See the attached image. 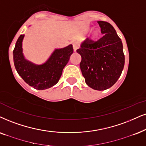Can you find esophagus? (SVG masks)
<instances>
[{"mask_svg": "<svg viewBox=\"0 0 146 146\" xmlns=\"http://www.w3.org/2000/svg\"><path fill=\"white\" fill-rule=\"evenodd\" d=\"M73 50H74V52H76L77 50L79 48V45L77 43H73Z\"/></svg>", "mask_w": 146, "mask_h": 146, "instance_id": "obj_1", "label": "esophagus"}]
</instances>
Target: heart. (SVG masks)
<instances>
[{"instance_id":"1","label":"heart","mask_w":146,"mask_h":146,"mask_svg":"<svg viewBox=\"0 0 146 146\" xmlns=\"http://www.w3.org/2000/svg\"><path fill=\"white\" fill-rule=\"evenodd\" d=\"M88 30H89V29H88ZM99 36H100V32H99V31L98 30H95L92 33L91 38H92V40H97Z\"/></svg>"}]
</instances>
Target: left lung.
Returning <instances> with one entry per match:
<instances>
[{
	"label": "left lung",
	"instance_id": "8db88e82",
	"mask_svg": "<svg viewBox=\"0 0 146 146\" xmlns=\"http://www.w3.org/2000/svg\"><path fill=\"white\" fill-rule=\"evenodd\" d=\"M104 35L94 41L87 38L77 52L82 56L80 69L86 84L96 90H105L117 82L125 64L123 44L115 29L106 21H98Z\"/></svg>",
	"mask_w": 146,
	"mask_h": 146
}]
</instances>
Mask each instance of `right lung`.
Wrapping results in <instances>:
<instances>
[{"label": "right lung", "mask_w": 146, "mask_h": 146, "mask_svg": "<svg viewBox=\"0 0 146 146\" xmlns=\"http://www.w3.org/2000/svg\"><path fill=\"white\" fill-rule=\"evenodd\" d=\"M24 35H21L13 50V61L18 74L24 82L36 90H42L51 88L59 81L62 70L69 62L73 52V46L56 49L44 64H35L24 58L22 41Z\"/></svg>", "instance_id": "obj_1"}]
</instances>
